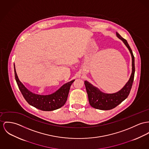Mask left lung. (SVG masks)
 Masks as SVG:
<instances>
[{"label":"left lung","mask_w":149,"mask_h":149,"mask_svg":"<svg viewBox=\"0 0 149 149\" xmlns=\"http://www.w3.org/2000/svg\"><path fill=\"white\" fill-rule=\"evenodd\" d=\"M116 35L120 40H121L128 48L132 58V72L129 81L126 83L125 86L120 91L114 93H105L100 91L97 88L94 87L87 81H84L86 91L90 104L94 108L100 110H110L116 107L120 103L125 100L129 96L131 90L135 72L134 57L132 50L129 45L127 41L123 38L117 32Z\"/></svg>","instance_id":"obj_1"}]
</instances>
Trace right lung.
I'll use <instances>...</instances> for the list:
<instances>
[{"label": "right lung", "mask_w": 149, "mask_h": 149, "mask_svg": "<svg viewBox=\"0 0 149 149\" xmlns=\"http://www.w3.org/2000/svg\"><path fill=\"white\" fill-rule=\"evenodd\" d=\"M15 77L20 91L29 104L44 111H51L62 107L66 102L70 86L75 80L63 85L58 90L49 95H40L29 91L19 80L14 65Z\"/></svg>", "instance_id": "right-lung-1"}]
</instances>
